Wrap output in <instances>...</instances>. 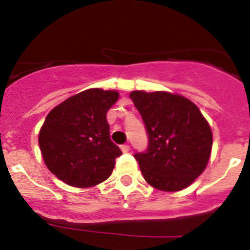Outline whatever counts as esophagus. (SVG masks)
Here are the masks:
<instances>
[{"label":"esophagus","mask_w":250,"mask_h":250,"mask_svg":"<svg viewBox=\"0 0 250 250\" xmlns=\"http://www.w3.org/2000/svg\"><path fill=\"white\" fill-rule=\"evenodd\" d=\"M121 150H123V152H129L130 146L127 144H124V145H121Z\"/></svg>","instance_id":"34e87169"}]
</instances>
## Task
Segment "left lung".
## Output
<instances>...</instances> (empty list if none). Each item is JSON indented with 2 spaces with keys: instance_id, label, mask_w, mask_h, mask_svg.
I'll use <instances>...</instances> for the list:
<instances>
[{
  "instance_id": "8db88e82",
  "label": "left lung",
  "mask_w": 250,
  "mask_h": 250,
  "mask_svg": "<svg viewBox=\"0 0 250 250\" xmlns=\"http://www.w3.org/2000/svg\"><path fill=\"white\" fill-rule=\"evenodd\" d=\"M149 135L146 151L135 152L147 184L161 191L188 188L205 170L213 134L198 106L167 91H131Z\"/></svg>"
}]
</instances>
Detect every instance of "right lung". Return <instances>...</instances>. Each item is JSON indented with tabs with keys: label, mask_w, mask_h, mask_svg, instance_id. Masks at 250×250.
<instances>
[{
	"label": "right lung",
	"mask_w": 250,
	"mask_h": 250,
	"mask_svg": "<svg viewBox=\"0 0 250 250\" xmlns=\"http://www.w3.org/2000/svg\"><path fill=\"white\" fill-rule=\"evenodd\" d=\"M118 99L114 90L89 89L48 112L39 144L46 167L60 180L91 188L111 175L121 150L110 139L106 114Z\"/></svg>",
	"instance_id": "right-lung-1"
}]
</instances>
